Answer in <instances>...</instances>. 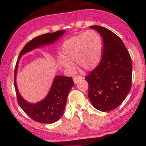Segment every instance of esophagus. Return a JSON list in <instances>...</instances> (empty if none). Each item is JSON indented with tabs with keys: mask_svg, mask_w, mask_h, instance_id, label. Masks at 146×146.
Masks as SVG:
<instances>
[{
	"mask_svg": "<svg viewBox=\"0 0 146 146\" xmlns=\"http://www.w3.org/2000/svg\"><path fill=\"white\" fill-rule=\"evenodd\" d=\"M84 78L83 77V76H75V77L73 78V81L74 82H75V84H77L78 82L81 80H83Z\"/></svg>",
	"mask_w": 146,
	"mask_h": 146,
	"instance_id": "1",
	"label": "esophagus"
}]
</instances>
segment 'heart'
Here are the masks:
<instances>
[{
  "instance_id": "1",
  "label": "heart",
  "mask_w": 146,
  "mask_h": 146,
  "mask_svg": "<svg viewBox=\"0 0 146 146\" xmlns=\"http://www.w3.org/2000/svg\"><path fill=\"white\" fill-rule=\"evenodd\" d=\"M62 57L59 62L68 71L75 69L73 62L86 71L96 68L100 62L102 53V41L97 32L90 30L71 37L63 43Z\"/></svg>"
}]
</instances>
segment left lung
I'll return each mask as SVG.
<instances>
[{"mask_svg": "<svg viewBox=\"0 0 146 146\" xmlns=\"http://www.w3.org/2000/svg\"><path fill=\"white\" fill-rule=\"evenodd\" d=\"M103 38L102 57L97 67L86 76L88 97L102 112L115 109L123 103L131 86L132 62L121 38L109 29L92 25Z\"/></svg>", "mask_w": 146, "mask_h": 146, "instance_id": "obj_1", "label": "left lung"}]
</instances>
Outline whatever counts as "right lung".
I'll return each instance as SVG.
<instances>
[{
	"instance_id": "1",
	"label": "right lung",
	"mask_w": 146,
	"mask_h": 146,
	"mask_svg": "<svg viewBox=\"0 0 146 146\" xmlns=\"http://www.w3.org/2000/svg\"><path fill=\"white\" fill-rule=\"evenodd\" d=\"M66 33L59 31L39 36L26 44L20 53L15 71L14 84L17 101L20 107L32 119L36 122L51 124L57 121L64 113L66 101L71 89L74 86L71 77L62 75L55 76L48 93L43 100L36 103L27 102L21 96L17 85V73L20 57L38 48L54 43Z\"/></svg>"
}]
</instances>
